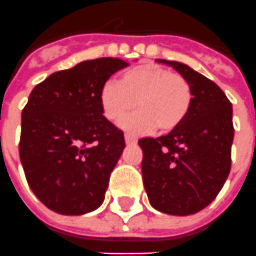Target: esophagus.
Returning a JSON list of instances; mask_svg holds the SVG:
<instances>
[{"mask_svg":"<svg viewBox=\"0 0 256 256\" xmlns=\"http://www.w3.org/2000/svg\"><path fill=\"white\" fill-rule=\"evenodd\" d=\"M125 142H126L128 145L136 144V138H135V136H132L131 134H125Z\"/></svg>","mask_w":256,"mask_h":256,"instance_id":"1","label":"esophagus"}]
</instances>
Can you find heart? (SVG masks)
<instances>
[{
  "instance_id": "obj_1",
  "label": "heart",
  "mask_w": 256,
  "mask_h": 256,
  "mask_svg": "<svg viewBox=\"0 0 256 256\" xmlns=\"http://www.w3.org/2000/svg\"><path fill=\"white\" fill-rule=\"evenodd\" d=\"M192 100L191 84L184 76L149 62L125 71L100 89V106L108 121H117L138 106L122 121L134 134H148L156 126L163 132L176 130L188 117Z\"/></svg>"
}]
</instances>
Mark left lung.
I'll list each match as a JSON object with an SVG mask.
<instances>
[{"mask_svg":"<svg viewBox=\"0 0 256 256\" xmlns=\"http://www.w3.org/2000/svg\"><path fill=\"white\" fill-rule=\"evenodd\" d=\"M190 82L194 94L184 122L168 135L139 139L142 176L150 205L186 216L218 196L232 168V107L213 80L177 61L158 60Z\"/></svg>","mask_w":256,"mask_h":256,"instance_id":"8db88e82","label":"left lung"}]
</instances>
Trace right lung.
I'll return each instance as SVG.
<instances>
[{
  "label": "right lung",
  "instance_id": "add662e5",
  "mask_svg": "<svg viewBox=\"0 0 256 256\" xmlns=\"http://www.w3.org/2000/svg\"><path fill=\"white\" fill-rule=\"evenodd\" d=\"M128 62L96 58L51 74L22 110L19 156L38 200L61 214L98 209L125 148L124 132L103 116L100 89Z\"/></svg>",
  "mask_w": 256,
  "mask_h": 256
}]
</instances>
